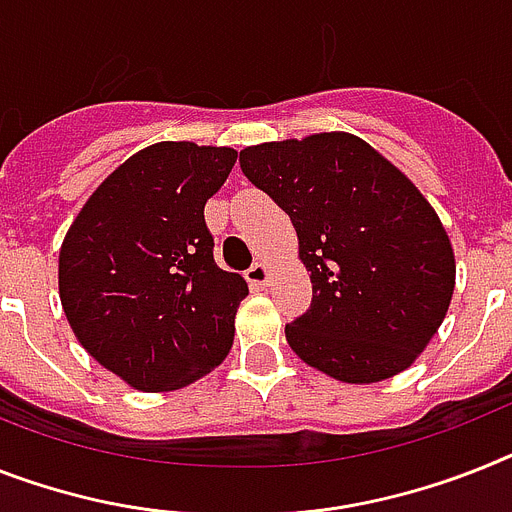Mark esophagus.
I'll return each mask as SVG.
<instances>
[{"label": "esophagus", "mask_w": 512, "mask_h": 512, "mask_svg": "<svg viewBox=\"0 0 512 512\" xmlns=\"http://www.w3.org/2000/svg\"><path fill=\"white\" fill-rule=\"evenodd\" d=\"M244 278H247L252 289H263V286H268V265L255 263L244 273Z\"/></svg>", "instance_id": "esophagus-1"}]
</instances>
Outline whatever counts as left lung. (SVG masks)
Listing matches in <instances>:
<instances>
[{
  "mask_svg": "<svg viewBox=\"0 0 512 512\" xmlns=\"http://www.w3.org/2000/svg\"><path fill=\"white\" fill-rule=\"evenodd\" d=\"M257 190L289 213L312 304L286 325L309 367L380 382L411 367L445 320L455 257L435 208L349 132L244 148Z\"/></svg>",
  "mask_w": 512,
  "mask_h": 512,
  "instance_id": "1",
  "label": "left lung"
}]
</instances>
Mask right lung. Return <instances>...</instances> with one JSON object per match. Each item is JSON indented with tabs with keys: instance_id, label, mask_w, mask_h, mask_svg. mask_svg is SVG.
<instances>
[{
	"instance_id": "1",
	"label": "right lung",
	"mask_w": 512,
	"mask_h": 512,
	"mask_svg": "<svg viewBox=\"0 0 512 512\" xmlns=\"http://www.w3.org/2000/svg\"><path fill=\"white\" fill-rule=\"evenodd\" d=\"M234 163L231 148L148 145L103 179L64 236L59 299L72 333L132 388H184L234 343L249 289L216 265L203 213Z\"/></svg>"
}]
</instances>
